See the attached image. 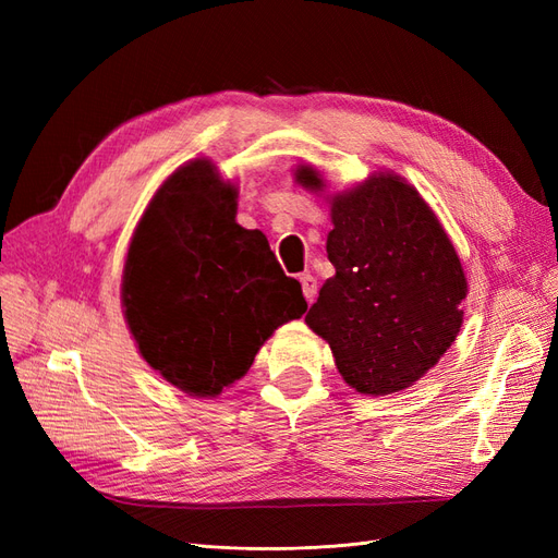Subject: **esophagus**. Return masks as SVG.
Wrapping results in <instances>:
<instances>
[{
	"label": "esophagus",
	"instance_id": "34e87169",
	"mask_svg": "<svg viewBox=\"0 0 558 558\" xmlns=\"http://www.w3.org/2000/svg\"><path fill=\"white\" fill-rule=\"evenodd\" d=\"M300 283H302V293H305V298H307V302H314V298H316V279L310 275V272H302L300 275Z\"/></svg>",
	"mask_w": 558,
	"mask_h": 558
}]
</instances>
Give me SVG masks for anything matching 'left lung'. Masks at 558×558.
<instances>
[{
	"label": "left lung",
	"instance_id": "left-lung-1",
	"mask_svg": "<svg viewBox=\"0 0 558 558\" xmlns=\"http://www.w3.org/2000/svg\"><path fill=\"white\" fill-rule=\"evenodd\" d=\"M293 179L310 193L328 191L314 165L300 162ZM326 202L335 277L320 286L305 324L359 393L404 391L461 332L468 279L459 251L428 202L396 172L369 174Z\"/></svg>",
	"mask_w": 558,
	"mask_h": 558
}]
</instances>
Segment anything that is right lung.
Listing matches in <instances>:
<instances>
[{
    "label": "right lung",
    "instance_id": "right-lung-1",
    "mask_svg": "<svg viewBox=\"0 0 558 558\" xmlns=\"http://www.w3.org/2000/svg\"><path fill=\"white\" fill-rule=\"evenodd\" d=\"M238 197L209 158L183 162L150 197L123 265L134 344L193 398L221 396L279 326L307 312L265 234L238 223Z\"/></svg>",
    "mask_w": 558,
    "mask_h": 558
}]
</instances>
